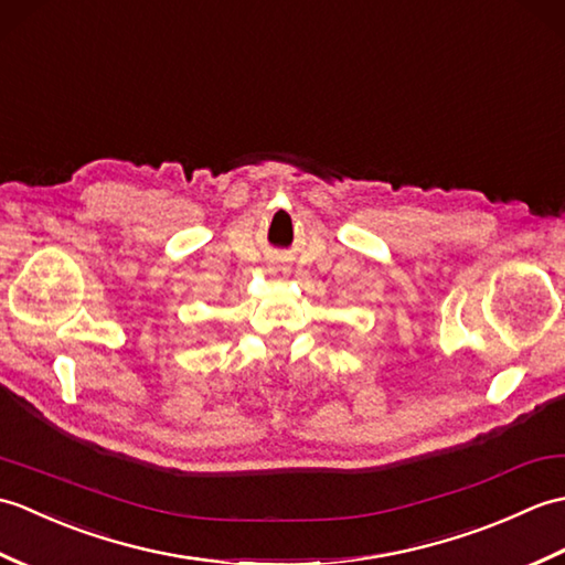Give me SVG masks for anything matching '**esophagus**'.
I'll return each instance as SVG.
<instances>
[{
    "label": "esophagus",
    "instance_id": "obj_1",
    "mask_svg": "<svg viewBox=\"0 0 565 565\" xmlns=\"http://www.w3.org/2000/svg\"><path fill=\"white\" fill-rule=\"evenodd\" d=\"M274 271H276V269H274Z\"/></svg>",
    "mask_w": 565,
    "mask_h": 565
}]
</instances>
